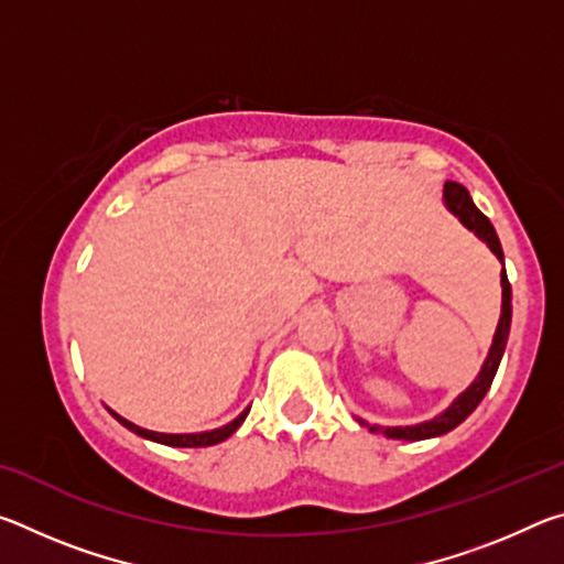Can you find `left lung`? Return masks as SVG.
Returning <instances> with one entry per match:
<instances>
[{
  "label": "left lung",
  "mask_w": 564,
  "mask_h": 564,
  "mask_svg": "<svg viewBox=\"0 0 564 564\" xmlns=\"http://www.w3.org/2000/svg\"><path fill=\"white\" fill-rule=\"evenodd\" d=\"M443 198H445L447 212H453L457 218H460L465 228H470V231L477 238H482V241L488 243L490 251L498 256L500 261H505L500 238H498V234H495L490 218L473 204L470 191H467L463 184H457V181H445ZM500 283H502L500 323H498V330H495V338H492L488 358H485L480 373H477V378L473 380L470 388L463 390V393L453 400L451 408L443 410V413L435 415L433 420H425V423L383 427V425H370V423H366V420H360V425H366L370 433H383L386 437H395V441H427V437H437V435L451 433L453 427L460 425L463 420L470 415L477 405H480V400L485 398V393H488L490 386H492L495 373H498V366H500L502 352H505V346H508V336H510L512 289H510V281H508V273H505V269L500 273Z\"/></svg>",
  "instance_id": "1"
}]
</instances>
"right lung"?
<instances>
[{
  "mask_svg": "<svg viewBox=\"0 0 564 564\" xmlns=\"http://www.w3.org/2000/svg\"><path fill=\"white\" fill-rule=\"evenodd\" d=\"M109 413L119 420V423L123 427H129L131 433H137L141 437H147V441H154V443H161V445H171V447H206V445H216L226 441V437H231L238 427H241V423L248 415V408L243 410L241 415H238L236 420H231V423L224 425V427H216V431H206V433H181V435H171V433H154V431H147V427H139L129 423L127 417H121L119 413H113V410H109Z\"/></svg>",
  "mask_w": 564,
  "mask_h": 564,
  "instance_id": "obj_1",
  "label": "right lung"
}]
</instances>
